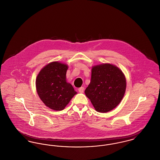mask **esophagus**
Instances as JSON below:
<instances>
[{
	"instance_id": "obj_1",
	"label": "esophagus",
	"mask_w": 160,
	"mask_h": 160,
	"mask_svg": "<svg viewBox=\"0 0 160 160\" xmlns=\"http://www.w3.org/2000/svg\"><path fill=\"white\" fill-rule=\"evenodd\" d=\"M84 90V88L83 87H81L78 88V91H79V93H83Z\"/></svg>"
}]
</instances>
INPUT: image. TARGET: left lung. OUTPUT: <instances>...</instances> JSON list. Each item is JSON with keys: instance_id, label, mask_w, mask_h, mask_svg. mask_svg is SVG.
Segmentation results:
<instances>
[{"instance_id": "8db88e82", "label": "left lung", "mask_w": 160, "mask_h": 160, "mask_svg": "<svg viewBox=\"0 0 160 160\" xmlns=\"http://www.w3.org/2000/svg\"><path fill=\"white\" fill-rule=\"evenodd\" d=\"M126 88V80L122 72L110 64L93 66L90 84L85 95L98 112L106 113L120 103Z\"/></svg>"}]
</instances>
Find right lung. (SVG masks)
<instances>
[{"mask_svg": "<svg viewBox=\"0 0 160 160\" xmlns=\"http://www.w3.org/2000/svg\"><path fill=\"white\" fill-rule=\"evenodd\" d=\"M68 65L52 62L40 71L36 80L38 94L45 105L56 111L63 110L77 93L67 82Z\"/></svg>", "mask_w": 160, "mask_h": 160, "instance_id": "obj_1", "label": "right lung"}]
</instances>
